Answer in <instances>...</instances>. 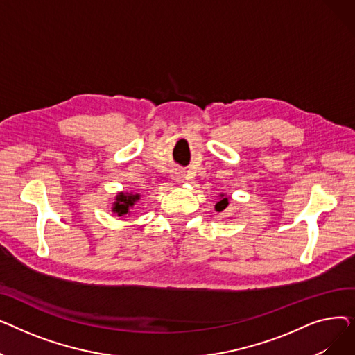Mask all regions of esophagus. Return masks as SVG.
Segmentation results:
<instances>
[{
	"mask_svg": "<svg viewBox=\"0 0 355 355\" xmlns=\"http://www.w3.org/2000/svg\"><path fill=\"white\" fill-rule=\"evenodd\" d=\"M174 178H175V181H182V174L181 173H175Z\"/></svg>",
	"mask_w": 355,
	"mask_h": 355,
	"instance_id": "obj_1",
	"label": "esophagus"
}]
</instances>
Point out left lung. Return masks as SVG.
I'll list each match as a JSON object with an SVG mask.
<instances>
[{
	"instance_id": "8db88e82",
	"label": "left lung",
	"mask_w": 355,
	"mask_h": 355,
	"mask_svg": "<svg viewBox=\"0 0 355 355\" xmlns=\"http://www.w3.org/2000/svg\"><path fill=\"white\" fill-rule=\"evenodd\" d=\"M227 206H229V198L221 196V200L216 204V210H217V211H223Z\"/></svg>"
}]
</instances>
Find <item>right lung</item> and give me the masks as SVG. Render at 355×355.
<instances>
[{
    "label": "right lung",
    "instance_id": "add662e5",
    "mask_svg": "<svg viewBox=\"0 0 355 355\" xmlns=\"http://www.w3.org/2000/svg\"><path fill=\"white\" fill-rule=\"evenodd\" d=\"M137 200H139V196H138V194L132 196V194H123V193H121V194L116 197L115 206H114V209H112V211L116 213L118 216L128 214L129 209L134 206Z\"/></svg>",
    "mask_w": 355,
    "mask_h": 355
}]
</instances>
